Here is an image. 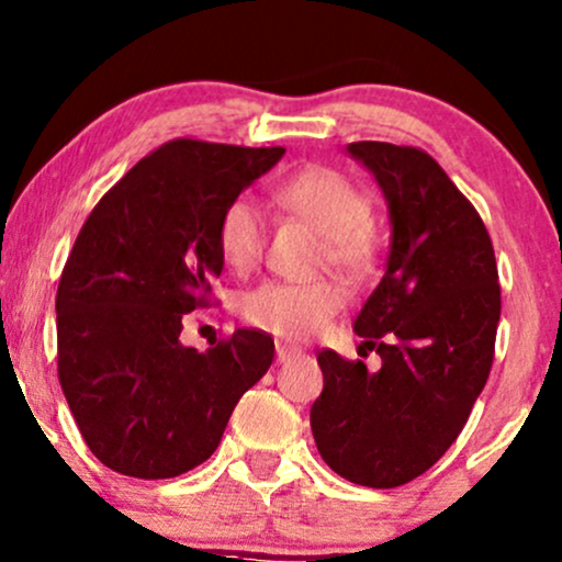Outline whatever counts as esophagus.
<instances>
[{
	"mask_svg": "<svg viewBox=\"0 0 562 562\" xmlns=\"http://www.w3.org/2000/svg\"><path fill=\"white\" fill-rule=\"evenodd\" d=\"M293 357H301V349L293 347V344H282L277 341V362H288Z\"/></svg>",
	"mask_w": 562,
	"mask_h": 562,
	"instance_id": "obj_1",
	"label": "esophagus"
}]
</instances>
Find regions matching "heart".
I'll return each mask as SVG.
<instances>
[{
	"instance_id": "heart-1",
	"label": "heart",
	"mask_w": 562,
	"mask_h": 562,
	"mask_svg": "<svg viewBox=\"0 0 562 562\" xmlns=\"http://www.w3.org/2000/svg\"><path fill=\"white\" fill-rule=\"evenodd\" d=\"M274 202L325 234L323 261L362 280L375 267L373 202L357 183L330 168H304L277 183ZM218 245L234 271H250L267 248V218L250 196H234L218 221ZM347 304L333 280L263 282L239 299V317L258 330L304 338L323 328Z\"/></svg>"
}]
</instances>
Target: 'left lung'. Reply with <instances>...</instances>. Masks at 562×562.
Returning a JSON list of instances; mask_svg holds the SVG:
<instances>
[{
	"mask_svg": "<svg viewBox=\"0 0 562 562\" xmlns=\"http://www.w3.org/2000/svg\"><path fill=\"white\" fill-rule=\"evenodd\" d=\"M349 154L390 205V261L355 319L360 351L381 368L319 351L312 435L349 483L397 488L464 429L493 366L502 288L483 218L427 151L357 140Z\"/></svg>",
	"mask_w": 562,
	"mask_h": 562,
	"instance_id": "8db88e82",
	"label": "left lung"
}]
</instances>
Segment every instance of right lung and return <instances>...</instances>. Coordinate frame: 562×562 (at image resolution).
Returning a JSON list of instances; mask_svg holds the SVG:
<instances>
[{
    "instance_id": "right-lung-1",
    "label": "right lung",
    "mask_w": 562,
    "mask_h": 562,
    "mask_svg": "<svg viewBox=\"0 0 562 562\" xmlns=\"http://www.w3.org/2000/svg\"><path fill=\"white\" fill-rule=\"evenodd\" d=\"M282 146L176 138L146 154L79 229L55 295L58 379L85 442L109 470L165 480L211 459L234 405L269 371V333L183 347V314L211 304L224 207Z\"/></svg>"
}]
</instances>
